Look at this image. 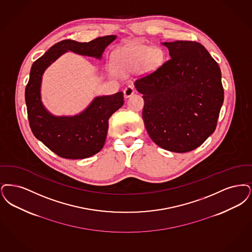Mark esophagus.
I'll use <instances>...</instances> for the list:
<instances>
[{"label":"esophagus","instance_id":"esophagus-1","mask_svg":"<svg viewBox=\"0 0 252 252\" xmlns=\"http://www.w3.org/2000/svg\"><path fill=\"white\" fill-rule=\"evenodd\" d=\"M134 88L132 86H128L127 88L124 89V97L125 98H130L131 95L134 94Z\"/></svg>","mask_w":252,"mask_h":252}]
</instances>
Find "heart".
I'll return each mask as SVG.
<instances>
[{
    "label": "heart",
    "instance_id": "1",
    "mask_svg": "<svg viewBox=\"0 0 252 252\" xmlns=\"http://www.w3.org/2000/svg\"><path fill=\"white\" fill-rule=\"evenodd\" d=\"M162 60L163 53L158 48L130 45L114 53L112 65L117 73L125 75L142 67L148 71L154 70L161 65Z\"/></svg>",
    "mask_w": 252,
    "mask_h": 252
}]
</instances>
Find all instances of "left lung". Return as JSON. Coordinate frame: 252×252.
<instances>
[{"instance_id":"obj_1","label":"left lung","mask_w":252,"mask_h":252,"mask_svg":"<svg viewBox=\"0 0 252 252\" xmlns=\"http://www.w3.org/2000/svg\"><path fill=\"white\" fill-rule=\"evenodd\" d=\"M170 59L134 82L143 94L147 131L162 149L191 152L215 131L224 100L221 71L196 41L164 42Z\"/></svg>"}]
</instances>
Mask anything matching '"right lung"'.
<instances>
[{
    "instance_id": "add662e5",
    "label": "right lung",
    "mask_w": 252,
    "mask_h": 252,
    "mask_svg": "<svg viewBox=\"0 0 252 252\" xmlns=\"http://www.w3.org/2000/svg\"><path fill=\"white\" fill-rule=\"evenodd\" d=\"M116 38V35H105L89 42L65 39L51 47L32 65L25 88L29 124L33 135L60 157L84 159L98 154L105 143L110 117L124 103L123 93L98 96L80 114L57 117L46 109L41 101L44 71L69 51L100 59L105 48Z\"/></svg>"
}]
</instances>
